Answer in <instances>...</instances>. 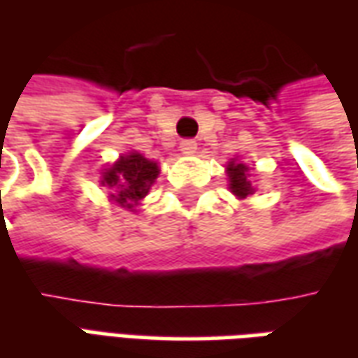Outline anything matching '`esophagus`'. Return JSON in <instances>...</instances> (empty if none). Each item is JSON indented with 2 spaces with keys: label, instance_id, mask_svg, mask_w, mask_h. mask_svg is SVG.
<instances>
[{
  "label": "esophagus",
  "instance_id": "obj_1",
  "mask_svg": "<svg viewBox=\"0 0 358 358\" xmlns=\"http://www.w3.org/2000/svg\"><path fill=\"white\" fill-rule=\"evenodd\" d=\"M180 151L184 155H194L197 151V143H195V140H182L180 141Z\"/></svg>",
  "mask_w": 358,
  "mask_h": 358
}]
</instances>
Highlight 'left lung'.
Instances as JSON below:
<instances>
[{"instance_id":"obj_1","label":"left lung","mask_w":358,"mask_h":358,"mask_svg":"<svg viewBox=\"0 0 358 358\" xmlns=\"http://www.w3.org/2000/svg\"><path fill=\"white\" fill-rule=\"evenodd\" d=\"M228 176H230V192L238 197H248L253 194V186L249 182V166L243 163L228 164Z\"/></svg>"}]
</instances>
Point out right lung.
<instances>
[{
    "label": "right lung",
    "mask_w": 358,
    "mask_h": 358,
    "mask_svg": "<svg viewBox=\"0 0 358 358\" xmlns=\"http://www.w3.org/2000/svg\"><path fill=\"white\" fill-rule=\"evenodd\" d=\"M159 174V166L149 161L140 153L120 157V161L110 166L109 171L103 172V186L115 189L110 195L120 207L134 209V205L148 195L149 187L155 182Z\"/></svg>",
    "instance_id": "add662e5"
}]
</instances>
